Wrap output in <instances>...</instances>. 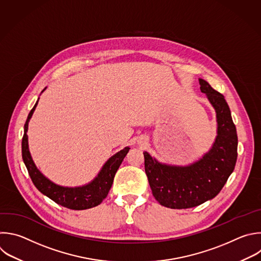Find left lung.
Returning a JSON list of instances; mask_svg holds the SVG:
<instances>
[{
    "mask_svg": "<svg viewBox=\"0 0 261 261\" xmlns=\"http://www.w3.org/2000/svg\"><path fill=\"white\" fill-rule=\"evenodd\" d=\"M200 89L216 111L217 137L200 161L188 167L163 165L144 151V169L154 199L164 207L188 209L216 197L232 173L238 156V136L224 96L203 79Z\"/></svg>",
    "mask_w": 261,
    "mask_h": 261,
    "instance_id": "8db88e82",
    "label": "left lung"
}]
</instances>
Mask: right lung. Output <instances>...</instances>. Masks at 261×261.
<instances>
[{"instance_id":"1","label":"right lung","mask_w":261,"mask_h":261,"mask_svg":"<svg viewBox=\"0 0 261 261\" xmlns=\"http://www.w3.org/2000/svg\"><path fill=\"white\" fill-rule=\"evenodd\" d=\"M38 105L32 109L29 114L28 120L24 124V134L22 137V159L29 171V174L35 187L45 196L50 198L56 204L61 205L71 210H85L95 206H98L108 196L116 172L122 164L124 158L129 151L130 147L124 149L113 155L103 166L98 176L89 185L81 188H63L59 187L49 179H47L42 173L37 169L33 159L31 156L28 144V126L31 117Z\"/></svg>"}]
</instances>
